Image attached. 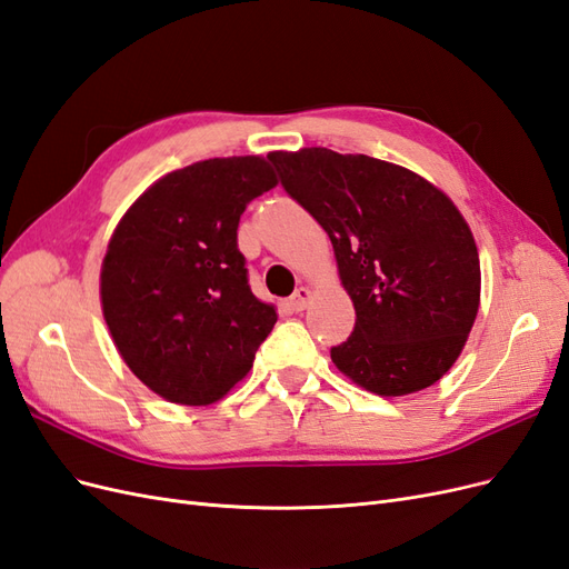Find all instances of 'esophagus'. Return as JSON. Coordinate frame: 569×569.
I'll list each match as a JSON object with an SVG mask.
<instances>
[{"label": "esophagus", "mask_w": 569, "mask_h": 569, "mask_svg": "<svg viewBox=\"0 0 569 569\" xmlns=\"http://www.w3.org/2000/svg\"><path fill=\"white\" fill-rule=\"evenodd\" d=\"M311 297H313V291H311V287H299L297 291H295V297L289 299V306L295 308V311H303V308L311 303Z\"/></svg>", "instance_id": "34e87169"}]
</instances>
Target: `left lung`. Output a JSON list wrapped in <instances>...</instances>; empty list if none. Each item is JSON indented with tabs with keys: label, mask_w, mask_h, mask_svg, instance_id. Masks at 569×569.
I'll list each match as a JSON object with an SVG mask.
<instances>
[{
	"label": "left lung",
	"mask_w": 569,
	"mask_h": 569,
	"mask_svg": "<svg viewBox=\"0 0 569 569\" xmlns=\"http://www.w3.org/2000/svg\"><path fill=\"white\" fill-rule=\"evenodd\" d=\"M287 192L330 234L356 308L332 363L377 396H408L453 368L479 311L468 220L412 170L325 147L270 151Z\"/></svg>",
	"instance_id": "obj_1"
}]
</instances>
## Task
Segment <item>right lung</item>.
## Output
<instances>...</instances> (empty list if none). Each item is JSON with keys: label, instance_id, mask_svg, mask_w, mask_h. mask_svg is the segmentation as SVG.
<instances>
[{"label": "right lung", "instance_id": "right-lung-1", "mask_svg": "<svg viewBox=\"0 0 569 569\" xmlns=\"http://www.w3.org/2000/svg\"><path fill=\"white\" fill-rule=\"evenodd\" d=\"M278 184L263 157L197 161L132 201L99 272L101 313L120 358L178 406H211L244 380L278 322L253 297L237 226Z\"/></svg>", "mask_w": 569, "mask_h": 569}]
</instances>
